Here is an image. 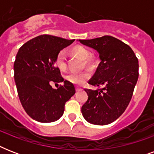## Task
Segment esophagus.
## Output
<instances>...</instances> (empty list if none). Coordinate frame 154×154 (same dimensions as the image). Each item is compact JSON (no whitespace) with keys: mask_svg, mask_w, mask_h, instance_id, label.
<instances>
[{"mask_svg":"<svg viewBox=\"0 0 154 154\" xmlns=\"http://www.w3.org/2000/svg\"><path fill=\"white\" fill-rule=\"evenodd\" d=\"M82 90V89H80V88H78V87H76V91L77 92H79Z\"/></svg>","mask_w":154,"mask_h":154,"instance_id":"34e87169","label":"esophagus"}]
</instances>
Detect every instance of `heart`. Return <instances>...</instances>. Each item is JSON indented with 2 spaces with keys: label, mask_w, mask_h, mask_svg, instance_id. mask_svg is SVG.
<instances>
[{
  "label": "heart",
  "mask_w": 154,
  "mask_h": 154,
  "mask_svg": "<svg viewBox=\"0 0 154 154\" xmlns=\"http://www.w3.org/2000/svg\"><path fill=\"white\" fill-rule=\"evenodd\" d=\"M71 53L73 55L80 57L82 60H85V65H89V61L87 60V58L89 57V51L86 48H85L81 45L73 47L71 49ZM56 66L60 70H65L66 69V57H65V53L64 51H60L57 53V57L55 60ZM90 77V73L88 71H84L82 72H70L66 76V79L72 84L76 85H82L85 84V82L89 80Z\"/></svg>",
  "instance_id": "1"
}]
</instances>
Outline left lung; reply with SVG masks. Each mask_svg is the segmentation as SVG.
<instances>
[{
	"label": "left lung",
	"mask_w": 154,
	"mask_h": 154,
	"mask_svg": "<svg viewBox=\"0 0 154 154\" xmlns=\"http://www.w3.org/2000/svg\"><path fill=\"white\" fill-rule=\"evenodd\" d=\"M95 49L101 62L89 84L102 89H85L88 100L82 107L83 117L93 125L112 123L125 112L138 79V60L132 49L111 36L79 40Z\"/></svg>",
	"instance_id": "1"
}]
</instances>
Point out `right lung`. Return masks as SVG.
<instances>
[{
	"label": "right lung",
	"instance_id": "right-lung-1",
	"mask_svg": "<svg viewBox=\"0 0 154 154\" xmlns=\"http://www.w3.org/2000/svg\"><path fill=\"white\" fill-rule=\"evenodd\" d=\"M75 40L41 35L20 47L13 65L14 80L20 103L27 114L42 123L57 121L64 113L65 102L75 94L74 85L64 81L55 66L57 53ZM63 82L53 89L50 82Z\"/></svg>",
	"mask_w": 154,
	"mask_h": 154
}]
</instances>
